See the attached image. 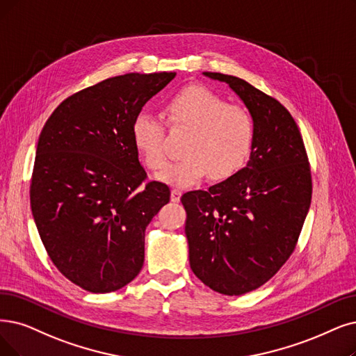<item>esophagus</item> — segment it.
Returning <instances> with one entry per match:
<instances>
[{
	"instance_id": "1",
	"label": "esophagus",
	"mask_w": 356,
	"mask_h": 356,
	"mask_svg": "<svg viewBox=\"0 0 356 356\" xmlns=\"http://www.w3.org/2000/svg\"><path fill=\"white\" fill-rule=\"evenodd\" d=\"M181 190H177V188H174L172 191H170V200H172L174 203H179V200H181Z\"/></svg>"
}]
</instances>
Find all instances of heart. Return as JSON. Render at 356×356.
Listing matches in <instances>:
<instances>
[{
    "instance_id": "heart-1",
    "label": "heart",
    "mask_w": 356,
    "mask_h": 356,
    "mask_svg": "<svg viewBox=\"0 0 356 356\" xmlns=\"http://www.w3.org/2000/svg\"><path fill=\"white\" fill-rule=\"evenodd\" d=\"M170 127L191 130L182 159L168 163L158 178L170 186L191 187L209 175L231 178L243 169L254 147L255 129L250 112L204 86H188L170 96L163 106ZM130 136L141 161L158 170L166 159L165 130L152 113L133 118Z\"/></svg>"
}]
</instances>
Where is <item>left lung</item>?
<instances>
[{"mask_svg":"<svg viewBox=\"0 0 356 356\" xmlns=\"http://www.w3.org/2000/svg\"><path fill=\"white\" fill-rule=\"evenodd\" d=\"M203 74L243 99L255 138L238 174L181 197L190 266L210 289L243 295L272 279L293 252L311 204V169L300 129L279 101L239 77Z\"/></svg>","mask_w":356,"mask_h":356,"instance_id":"1","label":"left lung"}]
</instances>
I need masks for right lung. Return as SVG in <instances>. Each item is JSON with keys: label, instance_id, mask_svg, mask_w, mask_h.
I'll return each instance as SVG.
<instances>
[{"label": "right lung", "instance_id": "1", "mask_svg": "<svg viewBox=\"0 0 356 356\" xmlns=\"http://www.w3.org/2000/svg\"><path fill=\"white\" fill-rule=\"evenodd\" d=\"M175 73H129L68 96L39 136L31 184L33 219L51 261L93 293L121 289L145 261V231L169 203L146 182L133 118Z\"/></svg>", "mask_w": 356, "mask_h": 356}]
</instances>
